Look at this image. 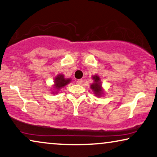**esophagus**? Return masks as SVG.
I'll return each mask as SVG.
<instances>
[{
	"label": "esophagus",
	"mask_w": 157,
	"mask_h": 157,
	"mask_svg": "<svg viewBox=\"0 0 157 157\" xmlns=\"http://www.w3.org/2000/svg\"><path fill=\"white\" fill-rule=\"evenodd\" d=\"M76 82L77 84H79V85H81V84L83 83V80H82V79H78V80H77V81H76Z\"/></svg>",
	"instance_id": "34e87169"
}]
</instances>
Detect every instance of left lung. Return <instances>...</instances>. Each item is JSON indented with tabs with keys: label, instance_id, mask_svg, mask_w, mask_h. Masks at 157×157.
<instances>
[{
	"label": "left lung",
	"instance_id": "left-lung-1",
	"mask_svg": "<svg viewBox=\"0 0 157 157\" xmlns=\"http://www.w3.org/2000/svg\"><path fill=\"white\" fill-rule=\"evenodd\" d=\"M93 79L94 80V83L90 86V88L93 90L94 94L100 96L101 94L103 93V90H102V88H101V83L100 81V78L99 76H98L97 75L93 76Z\"/></svg>",
	"mask_w": 157,
	"mask_h": 157
}]
</instances>
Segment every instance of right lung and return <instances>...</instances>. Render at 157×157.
<instances>
[{"label": "right lung", "mask_w": 157, "mask_h": 157, "mask_svg": "<svg viewBox=\"0 0 157 157\" xmlns=\"http://www.w3.org/2000/svg\"><path fill=\"white\" fill-rule=\"evenodd\" d=\"M70 79H66L64 78V76L62 74L58 75L55 78V81H54V86H55L56 89L59 90L61 88L63 87V86L67 85V84L70 82Z\"/></svg>", "instance_id": "obj_1"}]
</instances>
